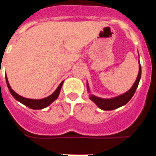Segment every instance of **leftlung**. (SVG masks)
<instances>
[{
    "mask_svg": "<svg viewBox=\"0 0 156 156\" xmlns=\"http://www.w3.org/2000/svg\"><path fill=\"white\" fill-rule=\"evenodd\" d=\"M140 76H141V67H140V62H139L138 75H137V79H136V80H135L134 83L131 87V88L126 92H125V93L122 94L118 95L116 97L110 98H103L98 97V96H95V95L92 94L90 93L89 83L87 81V92L89 93V98L94 103H95L96 105L99 108L105 110V111H110V110H113L115 109V108H119L121 106L125 105L132 98V97L134 94L135 91L137 90L138 83L140 82Z\"/></svg>",
    "mask_w": 156,
    "mask_h": 156,
    "instance_id": "obj_1",
    "label": "left lung"
}]
</instances>
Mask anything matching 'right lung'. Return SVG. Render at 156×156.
Here are the masks:
<instances>
[{"instance_id":"1","label":"right lung","mask_w":156,"mask_h":156,"mask_svg":"<svg viewBox=\"0 0 156 156\" xmlns=\"http://www.w3.org/2000/svg\"><path fill=\"white\" fill-rule=\"evenodd\" d=\"M5 78H6V83L7 86H8V90H9L10 93L12 94V95L14 97V98L16 99V100H17L18 101H19L20 103H22V104L24 105L27 106L28 108H32V109H42V108H46V107H48V106L50 105L52 102H54V101L58 98L59 94H60V91H61L63 83H64V80H63L62 82L58 85L57 89H56L51 94L48 96V97L42 99H31L23 97V96L18 94L16 92L14 91L12 89V87H11L9 83H8L7 76H5Z\"/></svg>"}]
</instances>
